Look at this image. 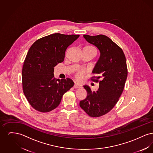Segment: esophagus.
I'll use <instances>...</instances> for the list:
<instances>
[{
  "instance_id": "1",
  "label": "esophagus",
  "mask_w": 153,
  "mask_h": 153,
  "mask_svg": "<svg viewBox=\"0 0 153 153\" xmlns=\"http://www.w3.org/2000/svg\"><path fill=\"white\" fill-rule=\"evenodd\" d=\"M81 87V85L78 84V83H75L74 84V88H79Z\"/></svg>"
}]
</instances>
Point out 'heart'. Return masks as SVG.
<instances>
[{
  "instance_id": "obj_1",
  "label": "heart",
  "mask_w": 153,
  "mask_h": 153,
  "mask_svg": "<svg viewBox=\"0 0 153 153\" xmlns=\"http://www.w3.org/2000/svg\"><path fill=\"white\" fill-rule=\"evenodd\" d=\"M88 48H93L92 47H88ZM86 72L82 70H80L79 71H78L76 74V77L77 78V79L79 80H82L84 79V74H85Z\"/></svg>"
}]
</instances>
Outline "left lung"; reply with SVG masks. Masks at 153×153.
Instances as JSON below:
<instances>
[{
  "mask_svg": "<svg viewBox=\"0 0 153 153\" xmlns=\"http://www.w3.org/2000/svg\"><path fill=\"white\" fill-rule=\"evenodd\" d=\"M83 36L100 51V57L92 71L98 76L92 77L91 80L95 82L99 79L102 80L96 91H92L88 85H84L87 96L80 101V106L90 117H101L114 107L123 92L128 73L126 59L122 49L108 36Z\"/></svg>",
  "mask_w": 153,
  "mask_h": 153,
  "instance_id": "obj_1",
  "label": "left lung"
}]
</instances>
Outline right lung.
Here are the masks:
<instances>
[{
	"label": "right lung",
	"mask_w": 153,
	"mask_h": 153,
	"mask_svg": "<svg viewBox=\"0 0 153 153\" xmlns=\"http://www.w3.org/2000/svg\"><path fill=\"white\" fill-rule=\"evenodd\" d=\"M79 36L55 33L36 40L30 47L22 68V85L34 109L42 112L55 109L73 87L71 79H56L53 73L54 66L64 61L68 47Z\"/></svg>",
	"instance_id": "add662e5"
}]
</instances>
